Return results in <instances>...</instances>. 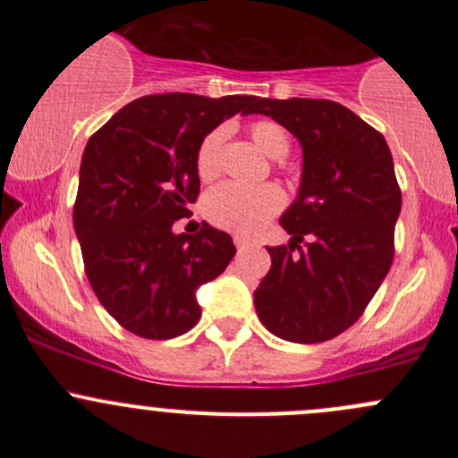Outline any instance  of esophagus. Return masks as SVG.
I'll use <instances>...</instances> for the list:
<instances>
[{
    "label": "esophagus",
    "instance_id": "34e87169",
    "mask_svg": "<svg viewBox=\"0 0 458 458\" xmlns=\"http://www.w3.org/2000/svg\"><path fill=\"white\" fill-rule=\"evenodd\" d=\"M234 246H237V250H248V248H250L252 243L248 242V239H243L242 234H234Z\"/></svg>",
    "mask_w": 458,
    "mask_h": 458
}]
</instances>
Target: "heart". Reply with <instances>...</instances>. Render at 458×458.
I'll use <instances>...</instances> for the list:
<instances>
[{
	"label": "heart",
	"instance_id": "1",
	"mask_svg": "<svg viewBox=\"0 0 458 458\" xmlns=\"http://www.w3.org/2000/svg\"><path fill=\"white\" fill-rule=\"evenodd\" d=\"M248 132L270 159H284L293 146L288 131L272 119H257L248 126ZM224 137L225 132L215 128L203 137L197 148L195 165L203 182H210L219 174V152L224 146ZM281 206H284V192L275 183H261V186L221 183L206 197L208 219L216 228L230 230L242 237L257 234L266 225V221L281 210Z\"/></svg>",
	"mask_w": 458,
	"mask_h": 458
}]
</instances>
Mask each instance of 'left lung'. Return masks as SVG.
Masks as SVG:
<instances>
[{
    "mask_svg": "<svg viewBox=\"0 0 458 458\" xmlns=\"http://www.w3.org/2000/svg\"><path fill=\"white\" fill-rule=\"evenodd\" d=\"M261 113L303 148L301 186L279 224L288 246L267 248L255 290L263 326L293 344H321L363 315L394 259L401 191L381 132L330 99H261ZM309 239L306 249L298 243ZM300 250L293 255V248Z\"/></svg>",
    "mask_w": 458,
    "mask_h": 458,
    "instance_id": "obj_1",
    "label": "left lung"
}]
</instances>
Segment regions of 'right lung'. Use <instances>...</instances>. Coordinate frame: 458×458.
Returning a JSON list of instances; mask_svg holds the SVG:
<instances>
[{"instance_id":"1","label":"right lung","mask_w":458,"mask_h":458,"mask_svg":"<svg viewBox=\"0 0 458 458\" xmlns=\"http://www.w3.org/2000/svg\"><path fill=\"white\" fill-rule=\"evenodd\" d=\"M257 97L165 92L123 106L86 143L72 224L86 276L108 315L143 339H173L201 317L197 288L234 257L228 233L206 221L174 234L199 195L203 137Z\"/></svg>"}]
</instances>
